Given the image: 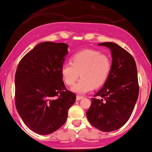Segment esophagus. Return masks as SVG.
<instances>
[{
    "label": "esophagus",
    "instance_id": "obj_1",
    "mask_svg": "<svg viewBox=\"0 0 152 152\" xmlns=\"http://www.w3.org/2000/svg\"><path fill=\"white\" fill-rule=\"evenodd\" d=\"M83 96H76V101H79V100H81V99H83Z\"/></svg>",
    "mask_w": 152,
    "mask_h": 152
}]
</instances>
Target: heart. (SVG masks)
I'll list each match as a JSON object with an SVG mask.
<instances>
[{
  "label": "heart",
  "instance_id": "heart-1",
  "mask_svg": "<svg viewBox=\"0 0 152 152\" xmlns=\"http://www.w3.org/2000/svg\"><path fill=\"white\" fill-rule=\"evenodd\" d=\"M71 62L65 63L61 68V77L69 86L76 82L81 73V79L71 90L83 95L96 86L105 83L111 69V59L106 54L93 49H85L77 52L71 57Z\"/></svg>",
  "mask_w": 152,
  "mask_h": 152
}]
</instances>
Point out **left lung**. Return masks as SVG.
<instances>
[{
    "instance_id": "1",
    "label": "left lung",
    "mask_w": 152,
    "mask_h": 152,
    "mask_svg": "<svg viewBox=\"0 0 152 152\" xmlns=\"http://www.w3.org/2000/svg\"><path fill=\"white\" fill-rule=\"evenodd\" d=\"M98 45L111 50L112 64L109 77L94 95L102 99H91L86 116L94 127L109 132L123 126L133 112L139 96L137 69L132 56L118 44Z\"/></svg>"
}]
</instances>
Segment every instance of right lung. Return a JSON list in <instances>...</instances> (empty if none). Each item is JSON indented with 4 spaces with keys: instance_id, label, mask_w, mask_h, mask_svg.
Returning <instances> with one entry per match:
<instances>
[{
    "instance_id": "1",
    "label": "right lung",
    "mask_w": 152,
    "mask_h": 152,
    "mask_svg": "<svg viewBox=\"0 0 152 152\" xmlns=\"http://www.w3.org/2000/svg\"><path fill=\"white\" fill-rule=\"evenodd\" d=\"M64 43H38L23 56L15 75V102L24 124L47 135L64 124L76 95L66 90L61 68L68 54Z\"/></svg>"
}]
</instances>
